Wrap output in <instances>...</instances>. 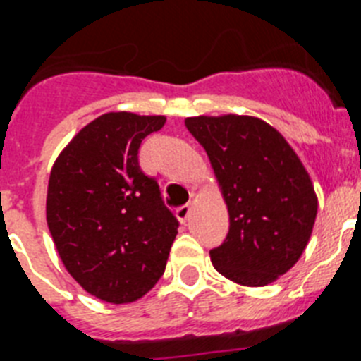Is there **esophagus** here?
<instances>
[{"instance_id": "esophagus-1", "label": "esophagus", "mask_w": 361, "mask_h": 361, "mask_svg": "<svg viewBox=\"0 0 361 361\" xmlns=\"http://www.w3.org/2000/svg\"><path fill=\"white\" fill-rule=\"evenodd\" d=\"M177 216H178V220H180V222H186L188 220V216L191 215V206H180V208H177Z\"/></svg>"}]
</instances>
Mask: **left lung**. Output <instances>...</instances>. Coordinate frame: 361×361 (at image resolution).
Segmentation results:
<instances>
[{
    "instance_id": "8db88e82",
    "label": "left lung",
    "mask_w": 361,
    "mask_h": 361,
    "mask_svg": "<svg viewBox=\"0 0 361 361\" xmlns=\"http://www.w3.org/2000/svg\"><path fill=\"white\" fill-rule=\"evenodd\" d=\"M204 146L229 213L228 237L209 251L220 275L260 288L288 273L304 253L318 200L288 141L250 116L188 117Z\"/></svg>"
}]
</instances>
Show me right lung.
<instances>
[{
  "label": "right lung",
  "mask_w": 361,
  "mask_h": 361,
  "mask_svg": "<svg viewBox=\"0 0 361 361\" xmlns=\"http://www.w3.org/2000/svg\"><path fill=\"white\" fill-rule=\"evenodd\" d=\"M162 116L110 111L73 137L50 171L47 224L66 271L110 304L141 298L164 273L178 220L139 166Z\"/></svg>",
  "instance_id": "right-lung-1"
}]
</instances>
